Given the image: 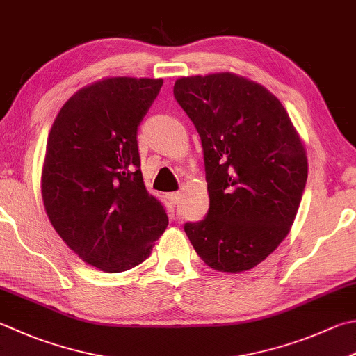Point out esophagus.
<instances>
[{"label":"esophagus","instance_id":"obj_1","mask_svg":"<svg viewBox=\"0 0 356 356\" xmlns=\"http://www.w3.org/2000/svg\"><path fill=\"white\" fill-rule=\"evenodd\" d=\"M167 198H169V201H170V204L172 206H177L179 201H181V195L178 192H172V193H169V195H167Z\"/></svg>","mask_w":356,"mask_h":356}]
</instances>
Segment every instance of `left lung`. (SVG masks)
I'll return each mask as SVG.
<instances>
[{"mask_svg": "<svg viewBox=\"0 0 356 356\" xmlns=\"http://www.w3.org/2000/svg\"><path fill=\"white\" fill-rule=\"evenodd\" d=\"M173 95L204 152L209 212L186 223L193 250L212 270L243 273L290 232L307 183L304 140L280 100L234 72L179 77Z\"/></svg>", "mask_w": 356, "mask_h": 356, "instance_id": "left-lung-1", "label": "left lung"}]
</instances>
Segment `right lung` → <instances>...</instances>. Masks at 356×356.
<instances>
[{
    "label": "right lung",
    "mask_w": 356,
    "mask_h": 356,
    "mask_svg": "<svg viewBox=\"0 0 356 356\" xmlns=\"http://www.w3.org/2000/svg\"><path fill=\"white\" fill-rule=\"evenodd\" d=\"M163 79L105 77L66 100L51 127L42 198L54 229L85 264L131 270L150 256L169 225L147 192L138 125Z\"/></svg>",
    "instance_id": "add662e5"
}]
</instances>
